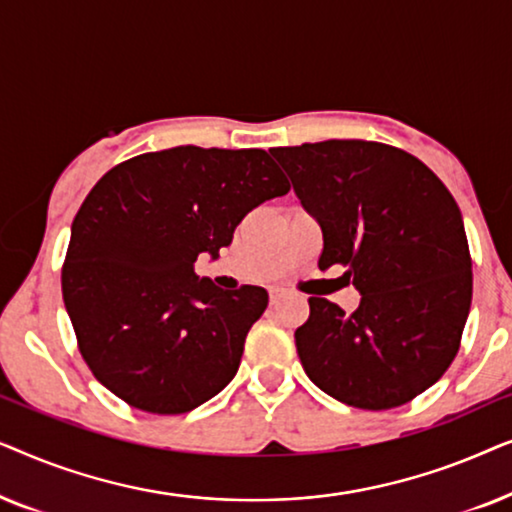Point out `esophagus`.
I'll use <instances>...</instances> for the list:
<instances>
[{"label":"esophagus","instance_id":"34e87169","mask_svg":"<svg viewBox=\"0 0 512 512\" xmlns=\"http://www.w3.org/2000/svg\"><path fill=\"white\" fill-rule=\"evenodd\" d=\"M268 296H270V305H277L279 300L284 298V289H277V286H272V289L268 291Z\"/></svg>","mask_w":512,"mask_h":512}]
</instances>
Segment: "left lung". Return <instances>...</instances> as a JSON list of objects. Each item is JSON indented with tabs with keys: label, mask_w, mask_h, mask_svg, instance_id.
<instances>
[{
	"label": "left lung",
	"mask_w": 512,
	"mask_h": 512,
	"mask_svg": "<svg viewBox=\"0 0 512 512\" xmlns=\"http://www.w3.org/2000/svg\"><path fill=\"white\" fill-rule=\"evenodd\" d=\"M324 235L319 268L347 265L361 303L310 298L296 331L305 373L335 401L389 410L436 384L459 352L473 275L464 219L410 153L361 139L272 149Z\"/></svg>",
	"instance_id": "left-lung-1"
}]
</instances>
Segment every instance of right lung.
<instances>
[{"mask_svg":"<svg viewBox=\"0 0 512 512\" xmlns=\"http://www.w3.org/2000/svg\"><path fill=\"white\" fill-rule=\"evenodd\" d=\"M261 149L174 146L116 165L72 223L62 298L93 375L132 408L181 415L233 380L268 291L198 277L251 209L289 193Z\"/></svg>","mask_w":512,"mask_h":512,"instance_id":"right-lung-1","label":"right lung"}]
</instances>
